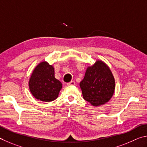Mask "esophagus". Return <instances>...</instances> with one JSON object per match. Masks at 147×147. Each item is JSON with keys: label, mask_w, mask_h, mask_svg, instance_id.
<instances>
[{"label": "esophagus", "mask_w": 147, "mask_h": 147, "mask_svg": "<svg viewBox=\"0 0 147 147\" xmlns=\"http://www.w3.org/2000/svg\"><path fill=\"white\" fill-rule=\"evenodd\" d=\"M75 84H76V83H75V81H71V82H69V83H67V85L68 86H74V85H75Z\"/></svg>", "instance_id": "obj_1"}]
</instances>
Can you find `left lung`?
Listing matches in <instances>:
<instances>
[{
  "label": "left lung",
  "mask_w": 147,
  "mask_h": 147,
  "mask_svg": "<svg viewBox=\"0 0 147 147\" xmlns=\"http://www.w3.org/2000/svg\"><path fill=\"white\" fill-rule=\"evenodd\" d=\"M80 87L83 98L93 106H100L111 99L115 90V80L106 64L97 61L88 67Z\"/></svg>",
  "instance_id": "obj_1"
}]
</instances>
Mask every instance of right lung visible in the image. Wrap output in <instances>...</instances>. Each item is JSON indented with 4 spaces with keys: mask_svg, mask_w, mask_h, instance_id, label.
<instances>
[{
    "mask_svg": "<svg viewBox=\"0 0 147 147\" xmlns=\"http://www.w3.org/2000/svg\"><path fill=\"white\" fill-rule=\"evenodd\" d=\"M53 67L43 61L35 67L29 81V88L34 97L45 102L57 98L62 83L55 78Z\"/></svg>",
    "mask_w": 147,
    "mask_h": 147,
    "instance_id": "1",
    "label": "right lung"
}]
</instances>
